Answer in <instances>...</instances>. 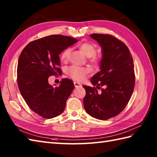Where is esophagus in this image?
<instances>
[{
  "label": "esophagus",
  "mask_w": 157,
  "mask_h": 157,
  "mask_svg": "<svg viewBox=\"0 0 157 157\" xmlns=\"http://www.w3.org/2000/svg\"><path fill=\"white\" fill-rule=\"evenodd\" d=\"M74 86L75 88H79V87H82V84H79V82H74Z\"/></svg>",
  "instance_id": "obj_1"
}]
</instances>
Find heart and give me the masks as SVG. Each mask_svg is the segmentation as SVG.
I'll return each instance as SVG.
<instances>
[{
	"label": "heart",
	"instance_id": "obj_1",
	"mask_svg": "<svg viewBox=\"0 0 157 157\" xmlns=\"http://www.w3.org/2000/svg\"><path fill=\"white\" fill-rule=\"evenodd\" d=\"M79 48L86 57H91L90 59V61L91 62L92 64L94 65H98V63L101 61V59L98 56H94L96 52V48L94 45H92L90 43L84 42L79 45ZM70 52H71L70 48H67L62 52L61 55V59L62 61L65 62L67 61L69 57ZM89 72V68L86 67L72 65L68 69L69 75L71 76V78L77 81L83 80Z\"/></svg>",
	"mask_w": 157,
	"mask_h": 157
}]
</instances>
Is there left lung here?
Returning a JSON list of instances; mask_svg holds the SVG:
<instances>
[{
    "instance_id": "obj_1",
    "label": "left lung",
    "mask_w": 157,
    "mask_h": 157,
    "mask_svg": "<svg viewBox=\"0 0 157 157\" xmlns=\"http://www.w3.org/2000/svg\"><path fill=\"white\" fill-rule=\"evenodd\" d=\"M90 37L101 46L100 71L90 82L96 88L83 86L86 90L84 106L91 117L106 120L119 114L128 105L135 85L134 65L124 43L109 34H92Z\"/></svg>"
}]
</instances>
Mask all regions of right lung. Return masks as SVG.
Returning a JSON list of instances; mask_svg holds the SVG:
<instances>
[{
  "label": "right lung",
  "instance_id": "obj_1",
  "mask_svg": "<svg viewBox=\"0 0 157 157\" xmlns=\"http://www.w3.org/2000/svg\"><path fill=\"white\" fill-rule=\"evenodd\" d=\"M78 40L69 36L51 35L29 42L20 54L17 84L25 101L33 111L43 118L61 115L74 84L62 79L57 87L50 85L48 78L61 74L59 55Z\"/></svg>",
  "mask_w": 157,
  "mask_h": 157
}]
</instances>
